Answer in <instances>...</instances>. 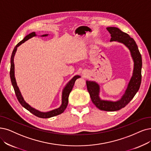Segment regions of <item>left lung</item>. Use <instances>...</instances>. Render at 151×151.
Listing matches in <instances>:
<instances>
[{"label": "left lung", "instance_id": "8db88e82", "mask_svg": "<svg viewBox=\"0 0 151 151\" xmlns=\"http://www.w3.org/2000/svg\"><path fill=\"white\" fill-rule=\"evenodd\" d=\"M107 30L111 34L110 42L116 41L124 45L130 52L133 61V70L127 87L119 99L116 101L101 99L100 96V85L93 81H86L88 92L93 104L99 109L107 111H114L124 108L133 99L139 89L141 82L142 58L138 47L133 38L116 27H107Z\"/></svg>", "mask_w": 151, "mask_h": 151}]
</instances>
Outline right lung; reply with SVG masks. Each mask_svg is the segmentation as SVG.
Segmentation results:
<instances>
[{
  "label": "right lung",
  "mask_w": 151,
  "mask_h": 151,
  "mask_svg": "<svg viewBox=\"0 0 151 151\" xmlns=\"http://www.w3.org/2000/svg\"><path fill=\"white\" fill-rule=\"evenodd\" d=\"M49 35L48 34H45V35H40L39 37H47ZM35 37H37V35L36 34L35 32H32L31 33H29L27 35L26 37L24 38L20 42H19L18 43L16 46L14 47V51L12 52V54L11 56V59H10V79L12 82V86L14 88L15 90V93L16 94V96L17 97L18 100L20 102V104L27 109L28 110L29 112H31L32 114H33L34 115L37 116L39 118H51L53 116H55L58 115V114H61L64 112V111L65 110V108H67L68 104V99H69V95L70 92H71V90L74 87L75 81L76 79H77L78 78L81 77L80 76H75L72 79L65 84V87L63 88V91H62V99H61V105L59 108H56V109L52 110L49 111H41L35 109V108H33L32 106H30L28 103H27L26 101L24 100L23 96L21 93L20 90L17 86V83L16 82L15 79V64H14V57L15 55V53L17 50V47L20 46L22 43H25V42L29 39Z\"/></svg>",
  "instance_id": "add662e5"
}]
</instances>
